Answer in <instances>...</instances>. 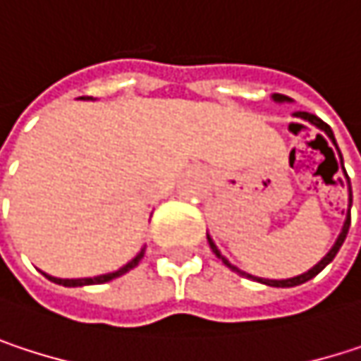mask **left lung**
I'll return each instance as SVG.
<instances>
[{
    "instance_id": "8db88e82",
    "label": "left lung",
    "mask_w": 361,
    "mask_h": 361,
    "mask_svg": "<svg viewBox=\"0 0 361 361\" xmlns=\"http://www.w3.org/2000/svg\"><path fill=\"white\" fill-rule=\"evenodd\" d=\"M274 98H276L278 102H284V100H288V98H284V96H280V94H276ZM295 116H299V118H303V121H310L312 125L320 127V129L324 131L326 135H328V137H330V140L334 142L332 129H330V127L326 125L322 118H318L316 114H310V112H295ZM334 146H336V142H334ZM336 150H338V148H336ZM349 207H351V204H349ZM349 224H351V211H347V219H345L343 232H341V236L336 238L334 247H332V249L328 251V255H326L324 259H322V261H320L318 265H314V267H312L310 271H305V274H301V276H297V278H288V280H265V278H255V276H251V274H245V271H240L238 267H234V265H232V263H230V261H228V259H226V257H224L221 252L217 251V247L213 245V240H211V238H209V245H211L213 252H215V255H217V257H219V259H221V261H224V263H226V265H228L230 269H234V271H238V274H243V276H247V278H251V280L263 282V284H267V286H282V288H286V286H297V284H303V282L312 280L314 276H318V274H320V271L324 269L326 265H328V263H330V261H332V259L336 257V252H338V249H341V245L345 243V238H347V232H349Z\"/></svg>"
}]
</instances>
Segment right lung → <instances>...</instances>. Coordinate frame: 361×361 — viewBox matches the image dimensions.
I'll list each match as a JSON object with an SVG mask.
<instances>
[{"label": "right lung", "instance_id": "obj_1", "mask_svg": "<svg viewBox=\"0 0 361 361\" xmlns=\"http://www.w3.org/2000/svg\"><path fill=\"white\" fill-rule=\"evenodd\" d=\"M144 251L146 249H142V251L137 252L127 265H123L121 269H116V271H112V274H104V276H96V278H79V280H62V278H54V276H47L51 282H56V284H62V286H85V284H104V282H109V280H114V278H118V276H123L125 271H129L131 267H135L137 263H140V259L144 257Z\"/></svg>", "mask_w": 361, "mask_h": 361}]
</instances>
